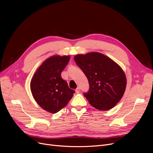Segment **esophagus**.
<instances>
[{
	"label": "esophagus",
	"instance_id": "34e87169",
	"mask_svg": "<svg viewBox=\"0 0 153 153\" xmlns=\"http://www.w3.org/2000/svg\"><path fill=\"white\" fill-rule=\"evenodd\" d=\"M76 92L77 94H78V93L80 92V89H79V87H77V89H76Z\"/></svg>",
	"mask_w": 153,
	"mask_h": 153
}]
</instances>
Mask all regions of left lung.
Instances as JSON below:
<instances>
[{"mask_svg": "<svg viewBox=\"0 0 153 153\" xmlns=\"http://www.w3.org/2000/svg\"><path fill=\"white\" fill-rule=\"evenodd\" d=\"M89 84V90L84 93L91 105L99 110L114 107L125 91L126 79L123 69L107 56L97 52L74 56Z\"/></svg>", "mask_w": 153, "mask_h": 153, "instance_id": "left-lung-1", "label": "left lung"}]
</instances>
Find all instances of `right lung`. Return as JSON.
<instances>
[{
  "instance_id": "1",
  "label": "right lung",
  "mask_w": 153,
  "mask_h": 153,
  "mask_svg": "<svg viewBox=\"0 0 153 153\" xmlns=\"http://www.w3.org/2000/svg\"><path fill=\"white\" fill-rule=\"evenodd\" d=\"M69 56H53L45 60L35 72L30 82L33 97L45 110L56 114L65 107L75 91L61 77Z\"/></svg>"
}]
</instances>
